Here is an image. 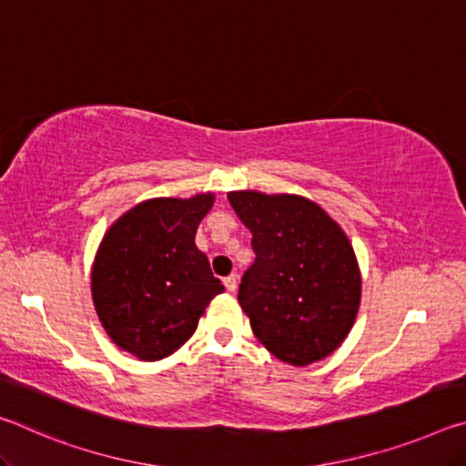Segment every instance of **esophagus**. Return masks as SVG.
Segmentation results:
<instances>
[{"label": "esophagus", "mask_w": 466, "mask_h": 466, "mask_svg": "<svg viewBox=\"0 0 466 466\" xmlns=\"http://www.w3.org/2000/svg\"><path fill=\"white\" fill-rule=\"evenodd\" d=\"M224 286L228 291H234L236 288H238V278H236V275H228V278L224 279Z\"/></svg>", "instance_id": "34e87169"}]
</instances>
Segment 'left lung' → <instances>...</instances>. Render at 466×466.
Instances as JSON below:
<instances>
[{
	"mask_svg": "<svg viewBox=\"0 0 466 466\" xmlns=\"http://www.w3.org/2000/svg\"><path fill=\"white\" fill-rule=\"evenodd\" d=\"M228 201L257 255L238 288L252 333L286 364L325 360L350 335L360 309L361 275L350 238L306 197L232 191Z\"/></svg>",
	"mask_w": 466,
	"mask_h": 466,
	"instance_id": "8db88e82",
	"label": "left lung"
}]
</instances>
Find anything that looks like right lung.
<instances>
[{"mask_svg": "<svg viewBox=\"0 0 466 466\" xmlns=\"http://www.w3.org/2000/svg\"><path fill=\"white\" fill-rule=\"evenodd\" d=\"M214 193L157 197L108 228L92 265V299L102 327L144 361L168 358L195 333L224 286L195 247Z\"/></svg>", "mask_w": 466, "mask_h": 466, "instance_id": "right-lung-1", "label": "right lung"}]
</instances>
